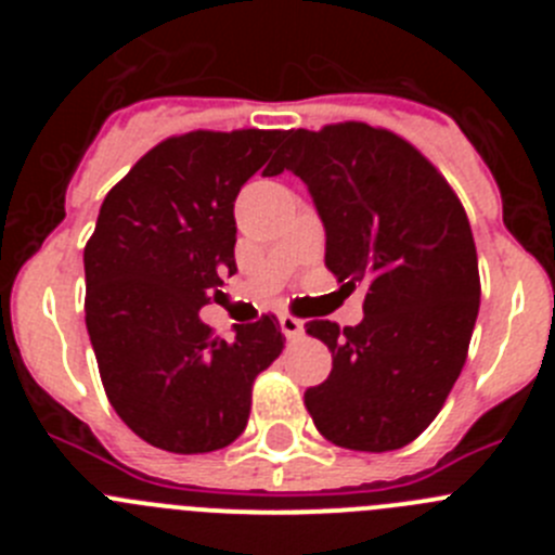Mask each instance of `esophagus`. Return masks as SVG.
<instances>
[{
	"instance_id": "34e87169",
	"label": "esophagus",
	"mask_w": 555,
	"mask_h": 555,
	"mask_svg": "<svg viewBox=\"0 0 555 555\" xmlns=\"http://www.w3.org/2000/svg\"><path fill=\"white\" fill-rule=\"evenodd\" d=\"M281 331L286 338H302V333H306V325H302L300 320H294V317H288V313H283L281 320Z\"/></svg>"
}]
</instances>
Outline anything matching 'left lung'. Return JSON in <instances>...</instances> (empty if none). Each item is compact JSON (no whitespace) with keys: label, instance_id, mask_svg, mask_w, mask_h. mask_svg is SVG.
<instances>
[{"label":"left lung","instance_id":"obj_1","mask_svg":"<svg viewBox=\"0 0 555 555\" xmlns=\"http://www.w3.org/2000/svg\"><path fill=\"white\" fill-rule=\"evenodd\" d=\"M283 171L308 185L325 228V267L338 283L366 288L356 327L306 325L333 352L331 375L306 391V409L338 448H403L448 400L478 320L467 214L409 141L361 121L288 130L263 175Z\"/></svg>","mask_w":555,"mask_h":555}]
</instances>
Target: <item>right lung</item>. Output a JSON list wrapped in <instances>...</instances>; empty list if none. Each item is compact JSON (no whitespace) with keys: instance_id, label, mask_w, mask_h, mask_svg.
I'll return each mask as SVG.
<instances>
[{"instance_id":"obj_1","label":"right lung","mask_w":555,"mask_h":555,"mask_svg":"<svg viewBox=\"0 0 555 555\" xmlns=\"http://www.w3.org/2000/svg\"><path fill=\"white\" fill-rule=\"evenodd\" d=\"M281 130L185 132L111 189L86 244V327L127 428L169 453H210L247 428L253 380L283 350L274 317L210 336L199 308L235 272L233 203Z\"/></svg>"}]
</instances>
